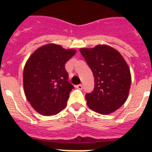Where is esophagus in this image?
I'll use <instances>...</instances> for the list:
<instances>
[{
	"instance_id": "esophagus-1",
	"label": "esophagus",
	"mask_w": 152,
	"mask_h": 152,
	"mask_svg": "<svg viewBox=\"0 0 152 152\" xmlns=\"http://www.w3.org/2000/svg\"><path fill=\"white\" fill-rule=\"evenodd\" d=\"M76 88L79 89V90H82L83 89V85L82 84H78V85L76 86Z\"/></svg>"
}]
</instances>
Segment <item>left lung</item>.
Wrapping results in <instances>:
<instances>
[{"mask_svg": "<svg viewBox=\"0 0 152 152\" xmlns=\"http://www.w3.org/2000/svg\"><path fill=\"white\" fill-rule=\"evenodd\" d=\"M95 78V88L86 94L88 106L101 114L116 111L125 103L131 85V75L120 53L110 46L99 45L80 49Z\"/></svg>", "mask_w": 152, "mask_h": 152, "instance_id": "8db88e82", "label": "left lung"}]
</instances>
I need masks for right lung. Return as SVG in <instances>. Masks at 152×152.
<instances>
[{
	"label": "right lung",
	"mask_w": 152,
	"mask_h": 152,
	"mask_svg": "<svg viewBox=\"0 0 152 152\" xmlns=\"http://www.w3.org/2000/svg\"><path fill=\"white\" fill-rule=\"evenodd\" d=\"M75 53L74 50L48 44L34 51L25 64V95L42 115H54L66 106L74 86L69 82L64 65Z\"/></svg>",
	"instance_id": "1"
}]
</instances>
